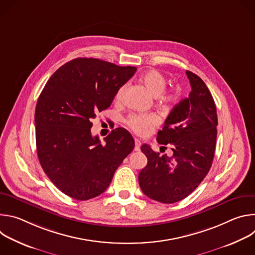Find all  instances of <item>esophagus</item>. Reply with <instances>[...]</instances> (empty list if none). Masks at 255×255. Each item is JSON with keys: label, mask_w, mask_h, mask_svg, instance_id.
<instances>
[{"label": "esophagus", "mask_w": 255, "mask_h": 255, "mask_svg": "<svg viewBox=\"0 0 255 255\" xmlns=\"http://www.w3.org/2000/svg\"><path fill=\"white\" fill-rule=\"evenodd\" d=\"M140 146H141V141L138 140V139H135V147H134V150L135 151H138L140 149Z\"/></svg>", "instance_id": "1"}]
</instances>
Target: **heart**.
Returning <instances> with one entry per match:
<instances>
[{
  "instance_id": "obj_1",
  "label": "heart",
  "mask_w": 255,
  "mask_h": 255,
  "mask_svg": "<svg viewBox=\"0 0 255 255\" xmlns=\"http://www.w3.org/2000/svg\"><path fill=\"white\" fill-rule=\"evenodd\" d=\"M141 81L154 97H158L163 104H172L177 99V94L174 92L164 91L166 88V80L164 76L155 69L145 71L141 76ZM126 91V85L121 86L115 96L117 101L122 100ZM159 122L155 115H131L127 119V125L137 134L146 135Z\"/></svg>"
}]
</instances>
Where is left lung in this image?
I'll list each match as a JSON object with an SVG mask.
<instances>
[{"instance_id":"1","label":"left lung","mask_w":255,"mask_h":255,"mask_svg":"<svg viewBox=\"0 0 255 255\" xmlns=\"http://www.w3.org/2000/svg\"><path fill=\"white\" fill-rule=\"evenodd\" d=\"M192 91L176 104L167 116L157 142L170 145L172 155H160L149 145L141 151L147 165L138 175L142 192L148 198L172 204L193 193L209 172L216 148L217 110L203 80L187 70ZM164 147V146H162Z\"/></svg>"}]
</instances>
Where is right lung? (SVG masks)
<instances>
[{"label":"right lung","mask_w":255,"mask_h":255,"mask_svg":"<svg viewBox=\"0 0 255 255\" xmlns=\"http://www.w3.org/2000/svg\"><path fill=\"white\" fill-rule=\"evenodd\" d=\"M136 69L76 58L60 66L42 90L35 109L37 155L53 185L68 197L87 201L104 193L133 150L127 130H113L102 144L92 136L91 120L111 106Z\"/></svg>","instance_id":"1"}]
</instances>
